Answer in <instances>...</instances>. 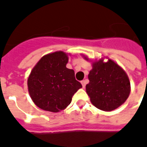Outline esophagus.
<instances>
[{
	"label": "esophagus",
	"mask_w": 147,
	"mask_h": 147,
	"mask_svg": "<svg viewBox=\"0 0 147 147\" xmlns=\"http://www.w3.org/2000/svg\"><path fill=\"white\" fill-rule=\"evenodd\" d=\"M81 83H82V85H83V88H84V87L86 86V83H87V80H83V81L81 82Z\"/></svg>",
	"instance_id": "34e87169"
}]
</instances>
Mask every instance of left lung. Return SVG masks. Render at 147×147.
<instances>
[{
    "instance_id": "obj_1",
    "label": "left lung",
    "mask_w": 147,
    "mask_h": 147,
    "mask_svg": "<svg viewBox=\"0 0 147 147\" xmlns=\"http://www.w3.org/2000/svg\"><path fill=\"white\" fill-rule=\"evenodd\" d=\"M86 90L90 102L103 111L116 109L125 102L130 94V82L125 71L111 60L93 64L88 75Z\"/></svg>"
}]
</instances>
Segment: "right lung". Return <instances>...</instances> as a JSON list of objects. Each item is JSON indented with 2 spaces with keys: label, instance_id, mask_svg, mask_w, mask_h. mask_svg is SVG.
Here are the masks:
<instances>
[{
  "label": "right lung",
  "instance_id": "right-lung-1",
  "mask_svg": "<svg viewBox=\"0 0 147 147\" xmlns=\"http://www.w3.org/2000/svg\"><path fill=\"white\" fill-rule=\"evenodd\" d=\"M67 61L64 52H55L41 58L30 72L27 80L29 94L34 104L43 110H63L82 87L75 78V71L66 67Z\"/></svg>",
  "mask_w": 147,
  "mask_h": 147
}]
</instances>
